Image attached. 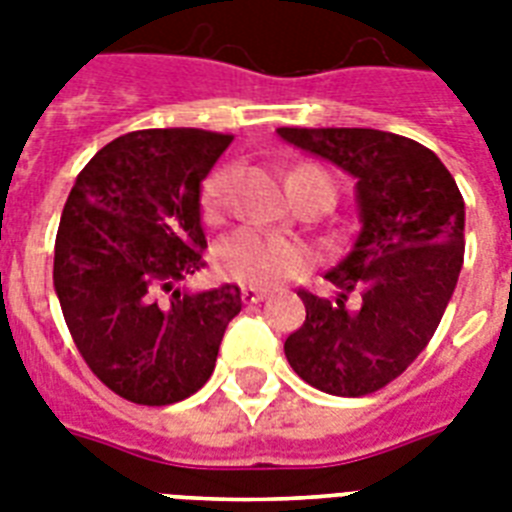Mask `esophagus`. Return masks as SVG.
I'll return each mask as SVG.
<instances>
[{
	"mask_svg": "<svg viewBox=\"0 0 512 512\" xmlns=\"http://www.w3.org/2000/svg\"><path fill=\"white\" fill-rule=\"evenodd\" d=\"M265 295H268V289H260V287H241V300L244 303H260V300H265Z\"/></svg>",
	"mask_w": 512,
	"mask_h": 512,
	"instance_id": "34e87169",
	"label": "esophagus"
}]
</instances>
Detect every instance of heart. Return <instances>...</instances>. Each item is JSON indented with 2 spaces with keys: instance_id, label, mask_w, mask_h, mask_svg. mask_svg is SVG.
Segmentation results:
<instances>
[{
  "instance_id": "obj_1",
  "label": "heart",
  "mask_w": 512,
  "mask_h": 512,
  "mask_svg": "<svg viewBox=\"0 0 512 512\" xmlns=\"http://www.w3.org/2000/svg\"><path fill=\"white\" fill-rule=\"evenodd\" d=\"M233 183L236 170L220 167L201 185V215L207 223H220L233 201ZM300 185H324L335 191L332 177L313 164H303L289 175L292 193ZM311 252L303 241L284 233L260 231V228H239L220 239L215 247L217 271L228 279L244 281V284H276L289 276H295L308 265Z\"/></svg>"
}]
</instances>
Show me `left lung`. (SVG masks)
<instances>
[{
	"label": "left lung",
	"instance_id": "1",
	"mask_svg": "<svg viewBox=\"0 0 512 512\" xmlns=\"http://www.w3.org/2000/svg\"><path fill=\"white\" fill-rule=\"evenodd\" d=\"M281 138L356 177L361 231L324 276L335 300L300 289L303 327L289 366L332 396H366L420 356L452 300L465 257V201L417 140L364 127H279Z\"/></svg>",
	"mask_w": 512,
	"mask_h": 512
}]
</instances>
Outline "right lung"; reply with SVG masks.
I'll return each instance as SVG.
<instances>
[{"label": "right lung", "instance_id": "right-lung-1", "mask_svg": "<svg viewBox=\"0 0 512 512\" xmlns=\"http://www.w3.org/2000/svg\"><path fill=\"white\" fill-rule=\"evenodd\" d=\"M231 140L193 127L127 132L92 156L68 193L55 295L87 366L132 404L193 396L241 311L233 284L180 287L204 268L201 180Z\"/></svg>", "mask_w": 512, "mask_h": 512}]
</instances>
